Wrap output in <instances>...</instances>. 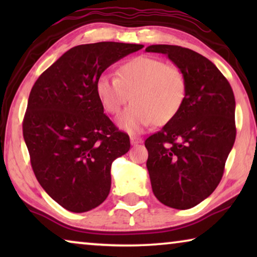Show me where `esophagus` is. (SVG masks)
I'll return each instance as SVG.
<instances>
[{
  "label": "esophagus",
  "instance_id": "obj_1",
  "mask_svg": "<svg viewBox=\"0 0 257 257\" xmlns=\"http://www.w3.org/2000/svg\"><path fill=\"white\" fill-rule=\"evenodd\" d=\"M130 140H131V145H138V144L143 143V139L139 138V137H136V136L130 137Z\"/></svg>",
  "mask_w": 257,
  "mask_h": 257
}]
</instances>
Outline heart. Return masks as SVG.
Wrapping results in <instances>:
<instances>
[{
    "mask_svg": "<svg viewBox=\"0 0 257 257\" xmlns=\"http://www.w3.org/2000/svg\"><path fill=\"white\" fill-rule=\"evenodd\" d=\"M100 104L117 114L131 97L132 104L119 115L118 125L136 135L152 125L166 124L179 113L186 98V78L178 66L163 59L138 56L122 63L117 77L103 73L96 82Z\"/></svg>",
    "mask_w": 257,
    "mask_h": 257,
    "instance_id": "obj_1",
    "label": "heart"
}]
</instances>
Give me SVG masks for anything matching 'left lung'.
Instances as JSON below:
<instances>
[{
  "label": "left lung",
  "instance_id": "1",
  "mask_svg": "<svg viewBox=\"0 0 257 257\" xmlns=\"http://www.w3.org/2000/svg\"><path fill=\"white\" fill-rule=\"evenodd\" d=\"M186 78V98L175 117L146 139L152 191L165 206L188 209L208 198L221 181L233 149L235 98L215 64L191 49L154 44Z\"/></svg>",
  "mask_w": 257,
  "mask_h": 257
}]
</instances>
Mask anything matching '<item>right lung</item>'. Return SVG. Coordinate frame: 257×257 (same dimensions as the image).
<instances>
[{
  "instance_id": "right-lung-1",
  "label": "right lung",
  "mask_w": 257,
  "mask_h": 257,
  "mask_svg": "<svg viewBox=\"0 0 257 257\" xmlns=\"http://www.w3.org/2000/svg\"><path fill=\"white\" fill-rule=\"evenodd\" d=\"M143 48L118 42L77 45L30 91L23 137L31 167L49 196L70 212H89L105 201L111 165L128 152V136L104 113L96 82L108 66Z\"/></svg>"
}]
</instances>
